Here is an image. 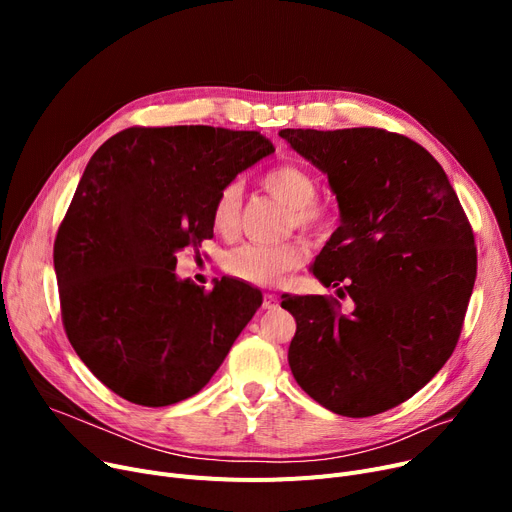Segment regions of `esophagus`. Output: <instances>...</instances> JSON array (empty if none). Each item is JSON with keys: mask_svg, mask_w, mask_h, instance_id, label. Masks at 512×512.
Masks as SVG:
<instances>
[{"mask_svg": "<svg viewBox=\"0 0 512 512\" xmlns=\"http://www.w3.org/2000/svg\"><path fill=\"white\" fill-rule=\"evenodd\" d=\"M278 294L274 292H265L263 294V309H276L278 307Z\"/></svg>", "mask_w": 512, "mask_h": 512, "instance_id": "34e87169", "label": "esophagus"}]
</instances>
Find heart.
Masks as SVG:
<instances>
[{
    "label": "heart",
    "instance_id": "obj_1",
    "mask_svg": "<svg viewBox=\"0 0 512 512\" xmlns=\"http://www.w3.org/2000/svg\"><path fill=\"white\" fill-rule=\"evenodd\" d=\"M263 186L276 199L290 207L288 228L309 234H326L336 222L330 203L317 197L315 176L299 164H282L263 176ZM242 186L226 182L211 205V226L222 236H234L240 224ZM309 259V247L303 238H292L280 245H240L226 253L224 272L236 280L257 286L280 284L288 274L301 270Z\"/></svg>",
    "mask_w": 512,
    "mask_h": 512
}]
</instances>
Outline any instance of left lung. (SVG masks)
Here are the masks:
<instances>
[{
  "instance_id": "left-lung-1",
  "label": "left lung",
  "mask_w": 512,
  "mask_h": 512,
  "mask_svg": "<svg viewBox=\"0 0 512 512\" xmlns=\"http://www.w3.org/2000/svg\"><path fill=\"white\" fill-rule=\"evenodd\" d=\"M328 174L342 224L313 263L334 297H284L297 319L288 363L299 386L344 417L384 413L421 390L459 342L477 276L467 213L434 155L384 128H286Z\"/></svg>"
}]
</instances>
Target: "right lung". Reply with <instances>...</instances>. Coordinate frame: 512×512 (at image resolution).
<instances>
[{
	"label": "right lung",
	"mask_w": 512,
	"mask_h": 512,
	"mask_svg": "<svg viewBox=\"0 0 512 512\" xmlns=\"http://www.w3.org/2000/svg\"><path fill=\"white\" fill-rule=\"evenodd\" d=\"M274 145L257 130L130 126L91 157L53 245L66 336L95 378L141 407L197 394L261 301L232 278L178 280L176 253L213 236L226 182Z\"/></svg>",
	"instance_id": "right-lung-1"
}]
</instances>
